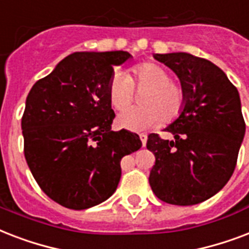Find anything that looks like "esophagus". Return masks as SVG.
I'll list each match as a JSON object with an SVG mask.
<instances>
[{"label":"esophagus","instance_id":"esophagus-1","mask_svg":"<svg viewBox=\"0 0 249 249\" xmlns=\"http://www.w3.org/2000/svg\"><path fill=\"white\" fill-rule=\"evenodd\" d=\"M140 140H141V142H142V146H146V141H147V136H146V134H143V133H141L140 134Z\"/></svg>","mask_w":249,"mask_h":249}]
</instances>
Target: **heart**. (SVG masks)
I'll return each mask as SVG.
<instances>
[{"mask_svg": "<svg viewBox=\"0 0 249 249\" xmlns=\"http://www.w3.org/2000/svg\"><path fill=\"white\" fill-rule=\"evenodd\" d=\"M148 91L141 98V109L124 110L117 117L119 126L141 132L164 120H176L186 105L185 86L172 80L170 72L156 63H141L130 68V76L116 72L108 81V99L113 108L120 111L131 103L134 89Z\"/></svg>", "mask_w": 249, "mask_h": 249, "instance_id": "obj_1", "label": "heart"}]
</instances>
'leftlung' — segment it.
<instances>
[{"label": "left lung", "mask_w": 249, "mask_h": 249, "mask_svg": "<svg viewBox=\"0 0 249 249\" xmlns=\"http://www.w3.org/2000/svg\"><path fill=\"white\" fill-rule=\"evenodd\" d=\"M186 90V105L165 129L173 141L151 133L147 150L155 155L148 182L160 200L194 205L212 197L234 173L246 133L239 93L224 71L187 53L155 54Z\"/></svg>", "instance_id": "8db88e82"}]
</instances>
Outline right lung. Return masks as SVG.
<instances>
[{
    "label": "right lung",
    "mask_w": 249,
    "mask_h": 249,
    "mask_svg": "<svg viewBox=\"0 0 249 249\" xmlns=\"http://www.w3.org/2000/svg\"><path fill=\"white\" fill-rule=\"evenodd\" d=\"M126 52L73 53L29 91L21 116L24 156L40 189L70 209L108 199L121 177L123 156L140 150V137L112 132L108 99L113 66Z\"/></svg>",
    "instance_id": "obj_1"
}]
</instances>
